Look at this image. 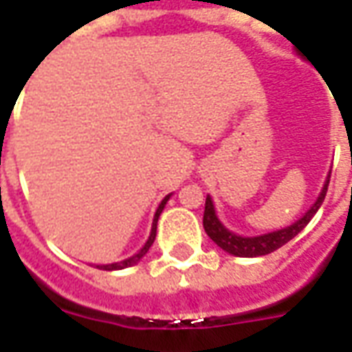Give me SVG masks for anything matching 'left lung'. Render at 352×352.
<instances>
[{
    "mask_svg": "<svg viewBox=\"0 0 352 352\" xmlns=\"http://www.w3.org/2000/svg\"><path fill=\"white\" fill-rule=\"evenodd\" d=\"M331 174V172H329ZM329 174L324 182V188L318 195V199L314 201L312 207L306 211V213L294 221L292 225L279 228V230H273V232H265V234H258V236H240L234 234L232 230H228L217 217L214 211L213 199L211 195H207L205 199V213H204V228L207 232V236L213 240L214 244L219 248H223L226 254L230 256H236V258H259V256H267L271 252L279 250L280 246H285L287 242H291L292 238L296 236L304 226L312 221V217L318 213V209L322 207L325 199V193H327V186H329Z\"/></svg>",
    "mask_w": 352,
    "mask_h": 352,
    "instance_id": "left-lung-1",
    "label": "left lung"
}]
</instances>
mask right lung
Listing matches in <instances>:
<instances>
[{"mask_svg":"<svg viewBox=\"0 0 352 352\" xmlns=\"http://www.w3.org/2000/svg\"><path fill=\"white\" fill-rule=\"evenodd\" d=\"M172 193H168L162 201L159 204L157 207V211H155V217H153V226H151V234H148L147 242L143 244V248L139 250L138 254H133L131 258L127 259H122V261H116V263H104V265H96L98 270H104V271H118V270H126V267H131V265H135L141 261V258L145 256L148 252V248L153 246V242H155V238H157V223H159V217L162 213V209H164V205L168 204V199H170Z\"/></svg>","mask_w":352,"mask_h":352,"instance_id":"obj_1","label":"right lung"}]
</instances>
